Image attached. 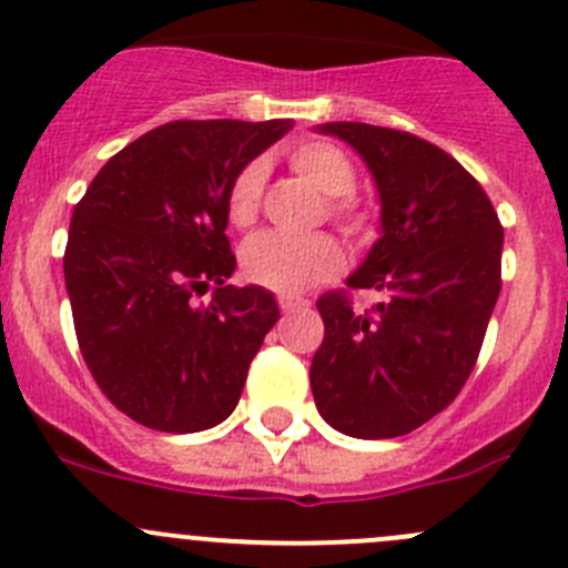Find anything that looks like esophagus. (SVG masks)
<instances>
[{
    "label": "esophagus",
    "instance_id": "obj_1",
    "mask_svg": "<svg viewBox=\"0 0 568 568\" xmlns=\"http://www.w3.org/2000/svg\"><path fill=\"white\" fill-rule=\"evenodd\" d=\"M277 305L283 313H296V311H305L307 307V300H302V296H277Z\"/></svg>",
    "mask_w": 568,
    "mask_h": 568
}]
</instances>
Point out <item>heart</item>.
I'll list each match as a JSON object with an SVG mask.
<instances>
[{
	"label": "heart",
	"instance_id": "b5f03b06",
	"mask_svg": "<svg viewBox=\"0 0 568 568\" xmlns=\"http://www.w3.org/2000/svg\"><path fill=\"white\" fill-rule=\"evenodd\" d=\"M291 168L313 183L326 197V214L335 220L352 239H365L371 233V216L365 205L354 197L357 170L352 159L337 145L324 140L300 142L288 151ZM263 162H250L239 170L227 189V222L233 227H250L261 214ZM242 268L255 285L280 294H300L324 280L335 277L343 268V250L326 233L307 239H291L283 233H261L252 236L242 250Z\"/></svg>",
	"mask_w": 568,
	"mask_h": 568
}]
</instances>
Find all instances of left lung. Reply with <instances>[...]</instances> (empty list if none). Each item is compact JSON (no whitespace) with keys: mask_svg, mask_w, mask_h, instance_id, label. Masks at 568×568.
I'll list each match as a JSON object with an SVG mask.
<instances>
[{"mask_svg":"<svg viewBox=\"0 0 568 568\" xmlns=\"http://www.w3.org/2000/svg\"><path fill=\"white\" fill-rule=\"evenodd\" d=\"M318 129L346 140L374 173L382 239L348 288L318 296L313 398L348 437H400L439 415L473 374L500 296L503 225L484 186L443 148L385 125ZM348 290L381 300L363 312Z\"/></svg>","mask_w":568,"mask_h":568,"instance_id":"obj_1","label":"left lung"}]
</instances>
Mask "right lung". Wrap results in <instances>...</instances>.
Wrapping results in <instances>:
<instances>
[{"instance_id":"right-lung-1","label":"right lung","mask_w":568,"mask_h":568,"mask_svg":"<svg viewBox=\"0 0 568 568\" xmlns=\"http://www.w3.org/2000/svg\"><path fill=\"white\" fill-rule=\"evenodd\" d=\"M291 125L164 123L114 153L73 209L62 268L77 341L131 420L192 434L236 409L280 311L261 285H227V189ZM209 284L215 296L197 306Z\"/></svg>"}]
</instances>
